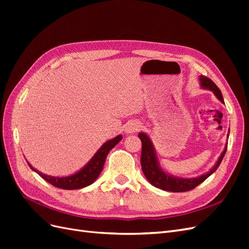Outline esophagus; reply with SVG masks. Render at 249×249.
<instances>
[{"label":"esophagus","mask_w":249,"mask_h":249,"mask_svg":"<svg viewBox=\"0 0 249 249\" xmlns=\"http://www.w3.org/2000/svg\"><path fill=\"white\" fill-rule=\"evenodd\" d=\"M141 129V124L139 122H130L125 125V132L126 133H135Z\"/></svg>","instance_id":"obj_1"}]
</instances>
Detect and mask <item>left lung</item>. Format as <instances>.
I'll return each mask as SVG.
<instances>
[{
  "label": "left lung",
  "mask_w": 249,
  "mask_h": 249,
  "mask_svg": "<svg viewBox=\"0 0 249 249\" xmlns=\"http://www.w3.org/2000/svg\"><path fill=\"white\" fill-rule=\"evenodd\" d=\"M199 80H200V84L202 88L212 90V91L215 93V95L217 96V99L220 102L224 103L220 89L216 86V84L212 80L205 76H200ZM138 137L140 138L142 143L140 161H141V168L143 173H144L145 178L153 186L159 188V189H162L165 191H170V192L190 191L194 189L195 187H197L199 184H201L203 180L207 179L218 168V166H219L225 153H227V148H228V145L225 146L221 156L219 157V159H218L217 163L215 164V166L208 173H206V175H202L198 178H175V177H170L169 175H166V173L159 167L153 143L147 137V135H145L144 133H139Z\"/></svg>",
  "instance_id": "left-lung-1"
}]
</instances>
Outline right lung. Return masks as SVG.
Listing matches in <instances>:
<instances>
[{"label":"right lung","mask_w":249,"mask_h":249,"mask_svg":"<svg viewBox=\"0 0 249 249\" xmlns=\"http://www.w3.org/2000/svg\"><path fill=\"white\" fill-rule=\"evenodd\" d=\"M122 138L123 137L120 136V135H118L117 137L107 141L105 144H103V146L99 150H97L96 154L92 157V159L88 162V164L84 168L81 169L79 172L74 173V175L71 177H64V178L50 177L47 175H43V173L33 168L29 163L28 164L30 168L38 173L43 179H46L47 182H49L53 186L60 188V189H65V190L81 189V188L91 185L94 180L99 178L100 173L103 170L105 161H106V158L109 152L117 144L120 140H122Z\"/></svg>","instance_id":"add662e5"}]
</instances>
